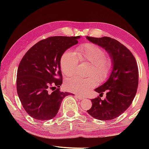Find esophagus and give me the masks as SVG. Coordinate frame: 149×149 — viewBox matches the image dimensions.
<instances>
[{
	"instance_id": "obj_1",
	"label": "esophagus",
	"mask_w": 149,
	"mask_h": 149,
	"mask_svg": "<svg viewBox=\"0 0 149 149\" xmlns=\"http://www.w3.org/2000/svg\"><path fill=\"white\" fill-rule=\"evenodd\" d=\"M76 96V97L78 98V99H79V100H83L84 99V97H83V96H81V95H75Z\"/></svg>"
}]
</instances>
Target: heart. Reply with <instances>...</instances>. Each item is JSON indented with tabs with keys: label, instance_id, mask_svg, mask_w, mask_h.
I'll return each instance as SVG.
<instances>
[{
	"label": "heart",
	"instance_id": "heart-1",
	"mask_svg": "<svg viewBox=\"0 0 149 149\" xmlns=\"http://www.w3.org/2000/svg\"><path fill=\"white\" fill-rule=\"evenodd\" d=\"M105 56L104 50L93 43L81 45L75 52L70 50L65 51L60 58V68L66 76L74 74L79 60L89 63L92 67L88 72L90 76L70 77L65 83V88L72 92L85 93L98 84V79L101 81L107 79L112 70V61Z\"/></svg>",
	"mask_w": 149,
	"mask_h": 149
}]
</instances>
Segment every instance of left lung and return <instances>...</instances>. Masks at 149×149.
Wrapping results in <instances>:
<instances>
[{"instance_id":"8db88e82","label":"left lung","mask_w":149,"mask_h":149,"mask_svg":"<svg viewBox=\"0 0 149 149\" xmlns=\"http://www.w3.org/2000/svg\"><path fill=\"white\" fill-rule=\"evenodd\" d=\"M90 42L104 49L112 61V71L104 84L96 88V92L106 98L93 99L88 114L99 120H110L123 114L130 107L137 93L139 71L137 62L130 50L117 40L110 37L87 36Z\"/></svg>"}]
</instances>
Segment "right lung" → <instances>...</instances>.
Wrapping results in <instances>:
<instances>
[{
	"mask_svg": "<svg viewBox=\"0 0 149 149\" xmlns=\"http://www.w3.org/2000/svg\"><path fill=\"white\" fill-rule=\"evenodd\" d=\"M79 38L55 36L41 40L22 59L17 72V93L25 110L34 119L54 118L64 97L72 95L60 91V58L65 50L78 43Z\"/></svg>",
	"mask_w": 149,
	"mask_h": 149,
	"instance_id": "obj_1",
	"label": "right lung"
}]
</instances>
